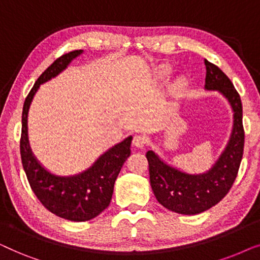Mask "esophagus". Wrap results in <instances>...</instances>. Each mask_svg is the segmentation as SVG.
Listing matches in <instances>:
<instances>
[{
    "mask_svg": "<svg viewBox=\"0 0 260 260\" xmlns=\"http://www.w3.org/2000/svg\"><path fill=\"white\" fill-rule=\"evenodd\" d=\"M148 143V140L145 136H142V135H136L133 140V144L136 148H144Z\"/></svg>",
    "mask_w": 260,
    "mask_h": 260,
    "instance_id": "obj_1",
    "label": "esophagus"
}]
</instances>
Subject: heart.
<instances>
[{
	"instance_id": "b5f03b06",
	"label": "heart",
	"mask_w": 260,
	"mask_h": 260,
	"mask_svg": "<svg viewBox=\"0 0 260 260\" xmlns=\"http://www.w3.org/2000/svg\"><path fill=\"white\" fill-rule=\"evenodd\" d=\"M175 91L176 92H182V90H183V84L182 83H176L175 84Z\"/></svg>"
}]
</instances>
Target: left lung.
Here are the masks:
<instances>
[{"label": "left lung", "instance_id": "1", "mask_svg": "<svg viewBox=\"0 0 260 260\" xmlns=\"http://www.w3.org/2000/svg\"><path fill=\"white\" fill-rule=\"evenodd\" d=\"M207 90H218L229 99L234 111L232 136L219 161L209 172L189 175L163 163L149 150L150 184L156 199L163 207L180 214H199L222 200L232 188L244 154L245 131L240 95L230 78L214 63L205 59Z\"/></svg>", "mask_w": 260, "mask_h": 260}]
</instances>
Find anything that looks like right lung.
Here are the masks:
<instances>
[{"label": "right lung", "mask_w": 260, "mask_h": 260, "mask_svg": "<svg viewBox=\"0 0 260 260\" xmlns=\"http://www.w3.org/2000/svg\"><path fill=\"white\" fill-rule=\"evenodd\" d=\"M83 51L65 53L46 69L28 93L22 110V129L20 138L21 161L27 180L38 200L60 218L71 221H86L101 214L110 205L113 184L120 168L130 156L133 137L110 149L90 169L77 176L60 177L49 174L39 165L31 154L27 138V113L33 95L40 86L66 69Z\"/></svg>", "instance_id": "1"}]
</instances>
